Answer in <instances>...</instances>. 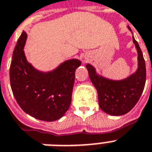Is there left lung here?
Masks as SVG:
<instances>
[{
    "mask_svg": "<svg viewBox=\"0 0 152 152\" xmlns=\"http://www.w3.org/2000/svg\"><path fill=\"white\" fill-rule=\"evenodd\" d=\"M130 31L131 28L128 27ZM137 51L138 67L135 73L122 80H111L97 75L94 66H86L90 80L97 90L99 105L102 110L113 116L124 115L136 105L141 97L146 81V67L143 54L133 37Z\"/></svg>",
    "mask_w": 152,
    "mask_h": 152,
    "instance_id": "1",
    "label": "left lung"
}]
</instances>
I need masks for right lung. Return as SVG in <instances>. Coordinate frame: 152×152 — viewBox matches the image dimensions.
<instances>
[{"mask_svg": "<svg viewBox=\"0 0 152 152\" xmlns=\"http://www.w3.org/2000/svg\"><path fill=\"white\" fill-rule=\"evenodd\" d=\"M26 39L23 31L14 49L10 66L11 90L25 113L41 121H56L69 107L75 72L81 62L70 59L51 72L38 71L25 58L23 48Z\"/></svg>", "mask_w": 152, "mask_h": 152, "instance_id": "add662e5", "label": "right lung"}]
</instances>
